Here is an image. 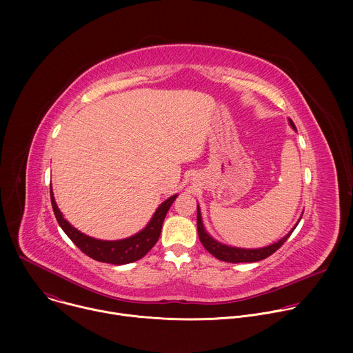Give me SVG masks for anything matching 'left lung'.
I'll return each instance as SVG.
<instances>
[{"instance_id":"8db88e82","label":"left lung","mask_w":353,"mask_h":353,"mask_svg":"<svg viewBox=\"0 0 353 353\" xmlns=\"http://www.w3.org/2000/svg\"><path fill=\"white\" fill-rule=\"evenodd\" d=\"M289 124L293 130H296L293 121L289 119ZM301 219V216H300ZM300 219L297 221V223L300 222ZM297 223L294 225V228L297 226ZM294 228L286 234L283 236L279 241L270 244L267 247H261V248H239V247H232V245H226L223 243H219L218 240H215L212 236L208 234V232L204 228L203 223V218H201V211L199 207L196 205V230H198V237L203 243V245L207 248V251L216 257L221 261H226V263H256V261H261L267 257H270L271 254H274L275 251L289 239V236L292 234V232L294 230Z\"/></svg>"}]
</instances>
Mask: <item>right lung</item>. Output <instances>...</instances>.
Masks as SVG:
<instances>
[{"label": "right lung", "mask_w": 353, "mask_h": 353, "mask_svg": "<svg viewBox=\"0 0 353 353\" xmlns=\"http://www.w3.org/2000/svg\"><path fill=\"white\" fill-rule=\"evenodd\" d=\"M177 195H172L168 198L165 203H162L158 210L155 211L152 219L149 223L138 233H135L131 237L123 239V240H99L89 237L83 233H81L78 229H75L67 219H64L61 211L59 210L54 194L50 185V198H52V207L56 215V219L64 233L74 241V244L85 253L88 257L100 261V263H108L114 265H123L134 263L139 259H142L148 251L152 248L157 241L159 240L162 225L165 221V216L172 207L173 201Z\"/></svg>", "instance_id": "1"}]
</instances>
